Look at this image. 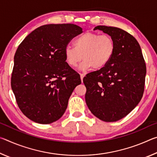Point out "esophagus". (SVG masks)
Returning a JSON list of instances; mask_svg holds the SVG:
<instances>
[{
	"label": "esophagus",
	"mask_w": 157,
	"mask_h": 157,
	"mask_svg": "<svg viewBox=\"0 0 157 157\" xmlns=\"http://www.w3.org/2000/svg\"><path fill=\"white\" fill-rule=\"evenodd\" d=\"M84 74H83V73H80V78H81V80H82V82L83 81V78H84Z\"/></svg>",
	"instance_id": "1"
}]
</instances>
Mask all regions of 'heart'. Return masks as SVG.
<instances>
[{
    "mask_svg": "<svg viewBox=\"0 0 157 157\" xmlns=\"http://www.w3.org/2000/svg\"><path fill=\"white\" fill-rule=\"evenodd\" d=\"M75 48L67 46L64 49L65 59L71 67L75 68L83 59L81 70H100L107 66L115 52V43L107 34L86 32L74 42Z\"/></svg>",
    "mask_w": 157,
    "mask_h": 157,
    "instance_id": "obj_1",
    "label": "heart"
}]
</instances>
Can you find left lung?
<instances>
[{
  "label": "left lung",
  "instance_id": "1",
  "mask_svg": "<svg viewBox=\"0 0 157 157\" xmlns=\"http://www.w3.org/2000/svg\"><path fill=\"white\" fill-rule=\"evenodd\" d=\"M115 43V52L108 64L88 73L83 79L85 100L89 110L105 122L121 120L136 107L144 92L146 66L136 39L116 27L98 25Z\"/></svg>",
  "mask_w": 157,
  "mask_h": 157
}]
</instances>
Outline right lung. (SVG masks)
Here are the masks:
<instances>
[{
    "label": "right lung",
    "mask_w": 157,
    "mask_h": 157,
    "mask_svg": "<svg viewBox=\"0 0 157 157\" xmlns=\"http://www.w3.org/2000/svg\"><path fill=\"white\" fill-rule=\"evenodd\" d=\"M82 29L72 23L48 24L25 37L14 55L11 86L18 107L35 123L63 116L80 76L66 62L64 49Z\"/></svg>",
    "instance_id": "add662e5"
}]
</instances>
